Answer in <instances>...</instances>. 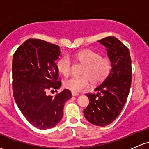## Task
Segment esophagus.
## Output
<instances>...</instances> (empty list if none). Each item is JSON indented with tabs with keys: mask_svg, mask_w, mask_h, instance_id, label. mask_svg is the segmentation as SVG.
<instances>
[{
	"mask_svg": "<svg viewBox=\"0 0 149 149\" xmlns=\"http://www.w3.org/2000/svg\"><path fill=\"white\" fill-rule=\"evenodd\" d=\"M71 95H72V96H78L79 95V94H78V93H75V92H72Z\"/></svg>",
	"mask_w": 149,
	"mask_h": 149,
	"instance_id": "34e87169",
	"label": "esophagus"
}]
</instances>
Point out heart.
I'll list each match as a JSON object with an SVG mask.
<instances>
[{
	"label": "heart",
	"mask_w": 149,
	"mask_h": 149,
	"mask_svg": "<svg viewBox=\"0 0 149 149\" xmlns=\"http://www.w3.org/2000/svg\"><path fill=\"white\" fill-rule=\"evenodd\" d=\"M75 59L83 65L81 77L73 76L63 83L64 87L73 92H81L92 84L97 85L105 79L111 69V63L107 58L101 57L100 54L90 49L81 50L73 56ZM58 71L67 76L71 73L72 63L68 56H61L57 61Z\"/></svg>",
	"instance_id": "heart-1"
}]
</instances>
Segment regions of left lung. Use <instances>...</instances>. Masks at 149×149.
Wrapping results in <instances>:
<instances>
[{
  "mask_svg": "<svg viewBox=\"0 0 149 149\" xmlns=\"http://www.w3.org/2000/svg\"><path fill=\"white\" fill-rule=\"evenodd\" d=\"M97 42L105 47L111 70L95 89L97 93L86 94L90 102L83 112L91 124L104 127L116 120L126 103L132 83V60L128 48L116 37Z\"/></svg>",
  "mask_w": 149,
  "mask_h": 149,
  "instance_id": "obj_1",
  "label": "left lung"
}]
</instances>
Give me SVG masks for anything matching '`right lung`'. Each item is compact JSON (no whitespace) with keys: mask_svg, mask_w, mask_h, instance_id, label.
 I'll list each match as a JSON object with an SVG mask.
<instances>
[{"mask_svg":"<svg viewBox=\"0 0 149 149\" xmlns=\"http://www.w3.org/2000/svg\"><path fill=\"white\" fill-rule=\"evenodd\" d=\"M61 52L58 45L28 39L15 51L13 58V91L15 100L24 117L40 130L55 127L63 114V105L71 97L65 89L56 96L49 89H59L58 70L55 61Z\"/></svg>","mask_w":149,"mask_h":149,"instance_id":"obj_1","label":"right lung"}]
</instances>
